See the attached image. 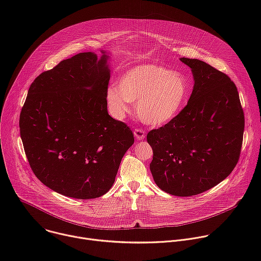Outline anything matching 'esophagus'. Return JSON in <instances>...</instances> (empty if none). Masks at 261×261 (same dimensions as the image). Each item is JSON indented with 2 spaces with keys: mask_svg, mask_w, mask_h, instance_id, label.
Listing matches in <instances>:
<instances>
[{
  "mask_svg": "<svg viewBox=\"0 0 261 261\" xmlns=\"http://www.w3.org/2000/svg\"><path fill=\"white\" fill-rule=\"evenodd\" d=\"M134 136L136 137L137 140H142V139H144V137H145V132H144V130L136 129V130L134 131Z\"/></svg>",
  "mask_w": 261,
  "mask_h": 261,
  "instance_id": "esophagus-1",
  "label": "esophagus"
}]
</instances>
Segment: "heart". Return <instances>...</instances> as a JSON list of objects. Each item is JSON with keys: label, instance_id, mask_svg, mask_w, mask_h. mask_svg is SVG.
Returning a JSON list of instances; mask_svg holds the SVG:
<instances>
[{"label": "heart", "instance_id": "b5f03b06", "mask_svg": "<svg viewBox=\"0 0 261 261\" xmlns=\"http://www.w3.org/2000/svg\"><path fill=\"white\" fill-rule=\"evenodd\" d=\"M117 87L107 91L110 110L123 118L136 104V114L146 125L162 126L172 121L181 110L188 96L185 77L158 65H140L121 76Z\"/></svg>", "mask_w": 261, "mask_h": 261}]
</instances>
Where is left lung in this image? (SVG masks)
I'll list each match as a JSON object with an SVG mask.
<instances>
[{"instance_id":"8db88e82","label":"left lung","mask_w":261,"mask_h":261,"mask_svg":"<svg viewBox=\"0 0 261 261\" xmlns=\"http://www.w3.org/2000/svg\"><path fill=\"white\" fill-rule=\"evenodd\" d=\"M191 68L190 99L169 123L147 133L153 148L150 169L158 187L174 196H192L215 187L236 167L245 118L233 82L197 59H179Z\"/></svg>"}]
</instances>
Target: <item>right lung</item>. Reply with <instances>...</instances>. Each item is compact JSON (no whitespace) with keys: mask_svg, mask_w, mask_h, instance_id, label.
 <instances>
[{"mask_svg":"<svg viewBox=\"0 0 261 261\" xmlns=\"http://www.w3.org/2000/svg\"><path fill=\"white\" fill-rule=\"evenodd\" d=\"M81 53L41 73L19 117L20 137L35 175L77 199L104 195L134 142L130 128L107 113L106 51Z\"/></svg>","mask_w":261,"mask_h":261,"instance_id":"right-lung-1","label":"right lung"}]
</instances>
